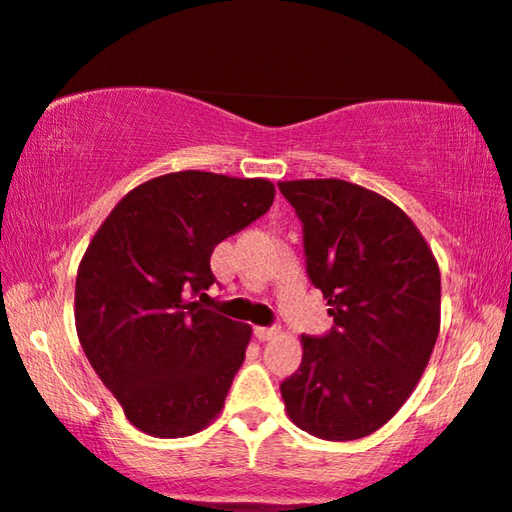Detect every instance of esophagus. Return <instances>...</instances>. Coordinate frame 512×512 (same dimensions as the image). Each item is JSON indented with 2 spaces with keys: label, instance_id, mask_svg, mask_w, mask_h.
I'll return each instance as SVG.
<instances>
[{
  "label": "esophagus",
  "instance_id": "esophagus-1",
  "mask_svg": "<svg viewBox=\"0 0 512 512\" xmlns=\"http://www.w3.org/2000/svg\"><path fill=\"white\" fill-rule=\"evenodd\" d=\"M278 327L276 325H271V327H262V325H257L255 327V337L260 339V342H269V339H274L276 335H278Z\"/></svg>",
  "mask_w": 512,
  "mask_h": 512
}]
</instances>
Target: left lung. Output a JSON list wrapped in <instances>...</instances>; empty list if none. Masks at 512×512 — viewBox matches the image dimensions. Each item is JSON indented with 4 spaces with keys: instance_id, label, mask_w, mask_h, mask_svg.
I'll use <instances>...</instances> for the list:
<instances>
[{
    "instance_id": "8db88e82",
    "label": "left lung",
    "mask_w": 512,
    "mask_h": 512,
    "mask_svg": "<svg viewBox=\"0 0 512 512\" xmlns=\"http://www.w3.org/2000/svg\"><path fill=\"white\" fill-rule=\"evenodd\" d=\"M278 189L302 222L306 274L335 323L302 337V365L281 384L285 410L316 438H365L405 405L431 358L438 262L410 217L370 189L344 180Z\"/></svg>"
}]
</instances>
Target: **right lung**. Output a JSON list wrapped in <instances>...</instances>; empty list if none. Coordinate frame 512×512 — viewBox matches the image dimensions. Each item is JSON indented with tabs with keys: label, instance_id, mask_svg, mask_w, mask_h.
I'll list each match as a JSON object with an SVG mask.
<instances>
[{
	"label": "right lung",
	"instance_id": "add662e5",
	"mask_svg": "<svg viewBox=\"0 0 512 512\" xmlns=\"http://www.w3.org/2000/svg\"><path fill=\"white\" fill-rule=\"evenodd\" d=\"M274 194L262 177L168 173L128 192L93 236L77 271V335L140 431L185 438L220 414L250 325L192 297L215 283V245L267 213Z\"/></svg>",
	"mask_w": 512,
	"mask_h": 512
}]
</instances>
